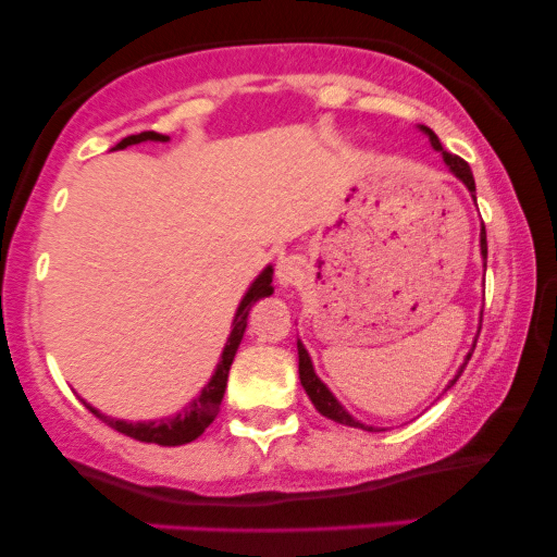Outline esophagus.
<instances>
[{"mask_svg":"<svg viewBox=\"0 0 557 557\" xmlns=\"http://www.w3.org/2000/svg\"><path fill=\"white\" fill-rule=\"evenodd\" d=\"M277 283L283 287H290V285H298L300 280H304V259L300 257H283L277 261Z\"/></svg>","mask_w":557,"mask_h":557,"instance_id":"34e87169","label":"esophagus"}]
</instances>
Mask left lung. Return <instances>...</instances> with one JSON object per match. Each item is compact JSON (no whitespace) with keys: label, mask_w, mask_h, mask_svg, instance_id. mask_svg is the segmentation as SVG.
<instances>
[{"label":"left lung","mask_w":557,"mask_h":557,"mask_svg":"<svg viewBox=\"0 0 557 557\" xmlns=\"http://www.w3.org/2000/svg\"><path fill=\"white\" fill-rule=\"evenodd\" d=\"M421 131H424L426 136H430V144L434 146V151H443V159H445L447 168H450L453 175H456L458 181H461L466 188H469L471 198H474V201H476V185H474V175H471L469 164H466L461 157H456V154H450V151H445L443 144H440V138L434 136L430 127L421 125ZM479 246H482L484 267H487V233H484V225H482V233H479ZM479 330H482V324H479ZM469 359H471V354L466 356V361H469ZM463 367H466V363H463ZM463 367H461V372H463ZM461 372L453 376L450 385H447V387L456 385V380H458V376H461ZM298 374H300V385H304L306 395H309L311 403H314V408H317L319 413H322V417H327V419L337 421V424H345V426H359V430H367V432H380V430H376V426L361 424L359 419H354L348 411H345V408L341 406V400H337L335 395L330 393V387L324 385V382L317 376L309 350L304 348V343H300V341H298Z\"/></svg>","instance_id":"8db88e82"}]
</instances>
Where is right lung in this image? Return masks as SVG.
<instances>
[{
    "label": "right lung",
    "instance_id": "add662e5",
    "mask_svg": "<svg viewBox=\"0 0 557 557\" xmlns=\"http://www.w3.org/2000/svg\"><path fill=\"white\" fill-rule=\"evenodd\" d=\"M144 140H162L164 144V140H170V138L162 136V133L144 131V133H138V136H127L120 140V144L114 146V151L127 149V146H133V144H144ZM272 272H274L272 267H267V270L261 272L259 277L251 283V287L246 290L238 311H235L233 330H230L225 350H222L220 363H216L212 380L203 385L201 393H198V398L190 400L181 413H175V417H168V419H159V421H123V419L104 417V413H99L94 406H88L86 403L88 411H91L94 417H99L104 424H110L112 430L123 432L133 440H140V443L175 447V445L194 443L196 437H201L203 430H207V426L216 419V413H220V403H222V395H225V387H227L230 367H233L235 350H238V345L243 341V332H246V324H248V311H251V306L257 304L259 298H267L274 293Z\"/></svg>",
    "mask_w": 557,
    "mask_h": 557
}]
</instances>
